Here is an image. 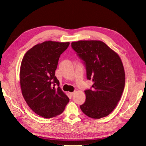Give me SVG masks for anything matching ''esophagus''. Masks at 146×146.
<instances>
[{"label": "esophagus", "instance_id": "34e87169", "mask_svg": "<svg viewBox=\"0 0 146 146\" xmlns=\"http://www.w3.org/2000/svg\"><path fill=\"white\" fill-rule=\"evenodd\" d=\"M74 92H69V94H70L71 96H73L74 94Z\"/></svg>", "mask_w": 146, "mask_h": 146}]
</instances>
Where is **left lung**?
<instances>
[{"mask_svg": "<svg viewBox=\"0 0 146 146\" xmlns=\"http://www.w3.org/2000/svg\"><path fill=\"white\" fill-rule=\"evenodd\" d=\"M72 47L84 61L87 79L93 81L91 89L85 90L86 101L80 106L81 110L92 118L108 116L117 105L125 86L119 56L101 41L72 42Z\"/></svg>", "mask_w": 146, "mask_h": 146, "instance_id": "obj_1", "label": "left lung"}]
</instances>
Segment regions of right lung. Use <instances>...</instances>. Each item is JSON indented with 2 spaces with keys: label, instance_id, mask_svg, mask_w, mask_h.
Returning a JSON list of instances; mask_svg holds the SVG:
<instances>
[{
  "label": "right lung",
  "instance_id": "1",
  "mask_svg": "<svg viewBox=\"0 0 146 146\" xmlns=\"http://www.w3.org/2000/svg\"><path fill=\"white\" fill-rule=\"evenodd\" d=\"M69 44V42L52 41L38 44L25 53L22 60V94L29 108L42 117L50 118L58 115L69 102L55 76L60 55Z\"/></svg>",
  "mask_w": 146,
  "mask_h": 146
}]
</instances>
